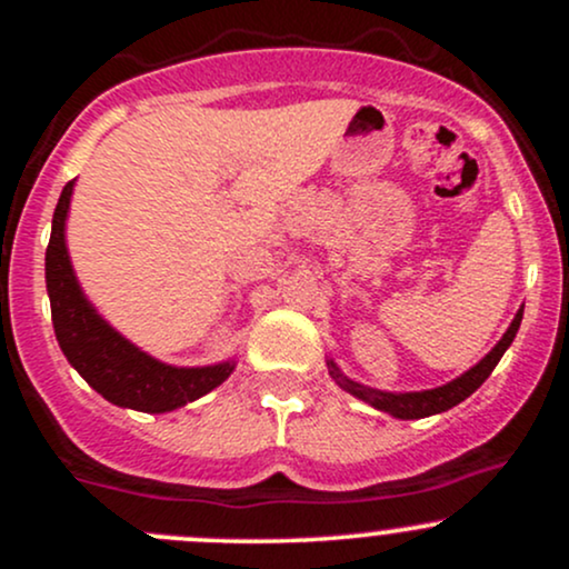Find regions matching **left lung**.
<instances>
[{
  "mask_svg": "<svg viewBox=\"0 0 569 569\" xmlns=\"http://www.w3.org/2000/svg\"><path fill=\"white\" fill-rule=\"evenodd\" d=\"M521 316H525V307L516 312V318L511 321V326H508V331L502 335L500 342L495 345V348L489 350L473 369H468L466 375L457 377V380H452V382L441 385V388L420 390V393H385V390H375V388H367V385H361V382L348 380V377L337 369L335 361H329V375L335 377L337 385L342 390H348V393L361 398V401L371 403L375 409L388 411V415L398 417V420H420V417L439 415V411H447V409L457 407L460 401H466V398L471 396L476 388H481V382L492 375V369L498 367L502 352L511 348L516 331H519V326H521Z\"/></svg>",
  "mask_w": 569,
  "mask_h": 569,
  "instance_id": "1",
  "label": "left lung"
}]
</instances>
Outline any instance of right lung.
<instances>
[{"mask_svg": "<svg viewBox=\"0 0 569 569\" xmlns=\"http://www.w3.org/2000/svg\"><path fill=\"white\" fill-rule=\"evenodd\" d=\"M71 189H74V181H69L58 198L53 232H50L48 253H44V280H48L53 329L67 361L80 371L96 393L112 401L114 407L162 415V411L179 409L194 398L211 393L232 375L234 361L198 369L168 367L128 342L84 299L67 251Z\"/></svg>", "mask_w": 569, "mask_h": 569, "instance_id": "1", "label": "right lung"}]
</instances>
